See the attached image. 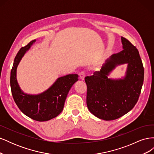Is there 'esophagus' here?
Instances as JSON below:
<instances>
[{"label": "esophagus", "mask_w": 154, "mask_h": 154, "mask_svg": "<svg viewBox=\"0 0 154 154\" xmlns=\"http://www.w3.org/2000/svg\"><path fill=\"white\" fill-rule=\"evenodd\" d=\"M79 76H80V79L82 80H84L85 77V73L84 72H81L79 74Z\"/></svg>", "instance_id": "esophagus-1"}]
</instances>
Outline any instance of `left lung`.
Returning a JSON list of instances; mask_svg holds the SVG:
<instances>
[{"mask_svg": "<svg viewBox=\"0 0 154 154\" xmlns=\"http://www.w3.org/2000/svg\"><path fill=\"white\" fill-rule=\"evenodd\" d=\"M123 50L106 60L100 71L85 77L87 105L96 117L105 121L116 119L131 110L137 102L144 80V68L138 50L122 37ZM128 65L121 79L108 76L118 66Z\"/></svg>", "mask_w": 154, "mask_h": 154, "instance_id": "left-lung-1", "label": "left lung"}]
</instances>
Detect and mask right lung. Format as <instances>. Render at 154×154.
Here are the masks:
<instances>
[{
    "label": "right lung",
    "mask_w": 154,
    "mask_h": 154,
    "mask_svg": "<svg viewBox=\"0 0 154 154\" xmlns=\"http://www.w3.org/2000/svg\"><path fill=\"white\" fill-rule=\"evenodd\" d=\"M35 42L36 40L31 41L18 52L11 71L10 85L14 101L22 112L38 122H46L62 112L67 96L74 83L78 80V75L71 74L60 77L47 90L40 94L25 93L18 85L17 70L22 58Z\"/></svg>",
    "instance_id": "1"
}]
</instances>
